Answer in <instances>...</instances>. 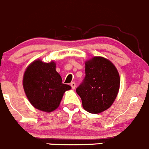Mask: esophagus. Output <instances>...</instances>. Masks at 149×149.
Here are the masks:
<instances>
[{"label": "esophagus", "mask_w": 149, "mask_h": 149, "mask_svg": "<svg viewBox=\"0 0 149 149\" xmlns=\"http://www.w3.org/2000/svg\"><path fill=\"white\" fill-rule=\"evenodd\" d=\"M70 86L72 87L73 89H75V88H76V83H75V82H71V83H70Z\"/></svg>", "instance_id": "esophagus-1"}]
</instances>
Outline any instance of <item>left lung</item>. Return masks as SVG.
Listing matches in <instances>:
<instances>
[{"label": "left lung", "instance_id": "obj_1", "mask_svg": "<svg viewBox=\"0 0 149 149\" xmlns=\"http://www.w3.org/2000/svg\"><path fill=\"white\" fill-rule=\"evenodd\" d=\"M85 73L76 93L86 111L101 113L112 106L118 96L120 84L118 69L109 60L95 56L86 61Z\"/></svg>", "mask_w": 149, "mask_h": 149}]
</instances>
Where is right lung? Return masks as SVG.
Returning <instances> with one entry per match:
<instances>
[{"label": "right lung", "instance_id": "1", "mask_svg": "<svg viewBox=\"0 0 149 149\" xmlns=\"http://www.w3.org/2000/svg\"><path fill=\"white\" fill-rule=\"evenodd\" d=\"M56 63L37 59L27 66L23 76V87L31 104L42 112H51L59 107L63 96L71 87L62 83L55 70Z\"/></svg>", "mask_w": 149, "mask_h": 149}]
</instances>
